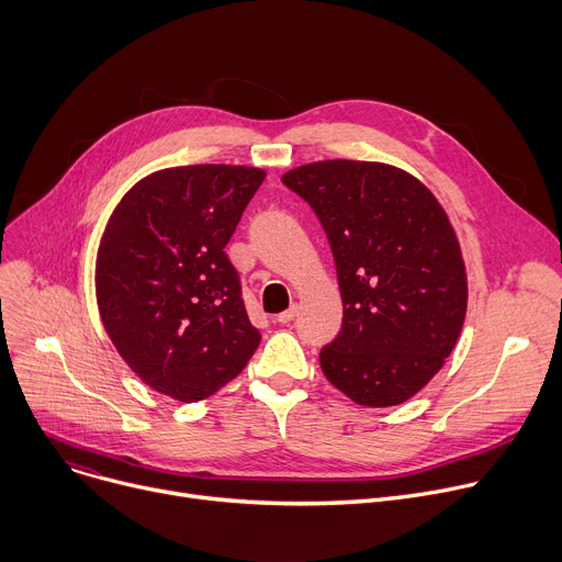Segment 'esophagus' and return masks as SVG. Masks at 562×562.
I'll return each instance as SVG.
<instances>
[{
    "label": "esophagus",
    "mask_w": 562,
    "mask_h": 562,
    "mask_svg": "<svg viewBox=\"0 0 562 562\" xmlns=\"http://www.w3.org/2000/svg\"><path fill=\"white\" fill-rule=\"evenodd\" d=\"M295 316H297V305H291L286 312H282V314H278V316H276V323L286 325V323H291Z\"/></svg>",
    "instance_id": "obj_1"
}]
</instances>
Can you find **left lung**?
<instances>
[{
  "instance_id": "8db88e82",
  "label": "left lung",
  "mask_w": 562,
  "mask_h": 562,
  "mask_svg": "<svg viewBox=\"0 0 562 562\" xmlns=\"http://www.w3.org/2000/svg\"><path fill=\"white\" fill-rule=\"evenodd\" d=\"M282 182L316 212L339 278L344 323L321 350L325 378L361 406L414 397L465 321L468 276L450 218L418 178L384 162L323 160Z\"/></svg>"
}]
</instances>
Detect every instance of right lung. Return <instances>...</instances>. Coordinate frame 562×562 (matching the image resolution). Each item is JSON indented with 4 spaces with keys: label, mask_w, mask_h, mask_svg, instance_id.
Segmentation results:
<instances>
[{
    "label": "right lung",
    "mask_w": 562,
    "mask_h": 562,
    "mask_svg": "<svg viewBox=\"0 0 562 562\" xmlns=\"http://www.w3.org/2000/svg\"><path fill=\"white\" fill-rule=\"evenodd\" d=\"M265 178L239 165L162 169L133 184L108 218L99 314L128 368L162 395H214L259 346L226 244Z\"/></svg>",
    "instance_id": "1"
}]
</instances>
